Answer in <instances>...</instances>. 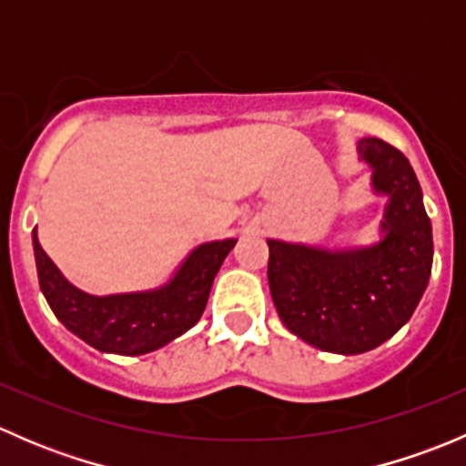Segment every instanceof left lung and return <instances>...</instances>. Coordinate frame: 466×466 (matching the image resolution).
Segmentation results:
<instances>
[{"instance_id": "left-lung-1", "label": "left lung", "mask_w": 466, "mask_h": 466, "mask_svg": "<svg viewBox=\"0 0 466 466\" xmlns=\"http://www.w3.org/2000/svg\"><path fill=\"white\" fill-rule=\"evenodd\" d=\"M374 194L388 196L380 241L327 248L268 238V284L281 322L309 345L363 354L383 345L415 313L433 268V229L421 187L401 150L377 137L359 142Z\"/></svg>"}]
</instances>
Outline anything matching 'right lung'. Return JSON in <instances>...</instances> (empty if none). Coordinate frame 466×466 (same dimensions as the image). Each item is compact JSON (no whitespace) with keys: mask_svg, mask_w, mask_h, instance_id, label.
Segmentation results:
<instances>
[{"mask_svg":"<svg viewBox=\"0 0 466 466\" xmlns=\"http://www.w3.org/2000/svg\"><path fill=\"white\" fill-rule=\"evenodd\" d=\"M234 243L237 238H225L194 248L176 275L153 290L89 295L65 279L33 229L37 279L51 311L94 350L121 356L148 354L189 331L203 316L216 272Z\"/></svg>","mask_w":466,"mask_h":466,"instance_id":"right-lung-1","label":"right lung"}]
</instances>
